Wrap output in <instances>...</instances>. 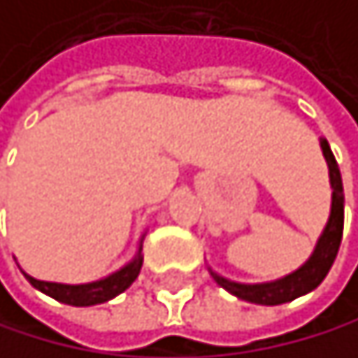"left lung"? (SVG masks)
<instances>
[{
    "label": "left lung",
    "instance_id": "8db88e82",
    "mask_svg": "<svg viewBox=\"0 0 358 358\" xmlns=\"http://www.w3.org/2000/svg\"><path fill=\"white\" fill-rule=\"evenodd\" d=\"M320 146H322L324 159L328 166L332 196H330V216L326 221L324 231L320 234L317 243H315L313 254L308 256V260L302 266H297L295 271L287 273L284 278L271 280V282H254V284L236 282V280L223 278L221 273H216L212 266H208L214 282L218 287H223L227 293L236 295L238 299H245V302H251V304L278 306V304L293 302V299L315 291L328 275L332 262L337 258L341 236H343V203H345V199H343L341 173H339L337 159L330 150V144L324 140V137H320Z\"/></svg>",
    "mask_w": 358,
    "mask_h": 358
}]
</instances>
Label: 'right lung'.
<instances>
[{
  "instance_id": "obj_1",
  "label": "right lung",
  "mask_w": 358,
  "mask_h": 358,
  "mask_svg": "<svg viewBox=\"0 0 358 358\" xmlns=\"http://www.w3.org/2000/svg\"><path fill=\"white\" fill-rule=\"evenodd\" d=\"M142 243H144V234H142L140 243H137L135 256L124 266H120L117 271L104 275L100 280H94V282L63 284V282L36 280V278L28 275L26 271H23V275H26V280L32 284L34 289H38L41 293L54 297L56 302H63V304H69V306H96V304H104V302H109V299H113L115 295L124 293L131 287V284L137 280V275H140L142 262H144Z\"/></svg>"
}]
</instances>
